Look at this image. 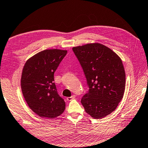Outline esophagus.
<instances>
[{
	"mask_svg": "<svg viewBox=\"0 0 148 148\" xmlns=\"http://www.w3.org/2000/svg\"><path fill=\"white\" fill-rule=\"evenodd\" d=\"M75 98H76V96H75V95H72V97H68V98H67V100H68V101H72V99H74Z\"/></svg>",
	"mask_w": 148,
	"mask_h": 148,
	"instance_id": "esophagus-1",
	"label": "esophagus"
}]
</instances>
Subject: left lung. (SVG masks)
Returning a JSON list of instances; mask_svg holds the SVG:
<instances>
[{
	"label": "left lung",
	"instance_id": "left-lung-1",
	"mask_svg": "<svg viewBox=\"0 0 148 148\" xmlns=\"http://www.w3.org/2000/svg\"><path fill=\"white\" fill-rule=\"evenodd\" d=\"M86 76L88 92L81 99L85 111L102 119L116 109L123 97L125 72L117 54L101 43L74 47Z\"/></svg>",
	"mask_w": 148,
	"mask_h": 148
}]
</instances>
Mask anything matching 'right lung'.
Here are the masks:
<instances>
[{
  "mask_svg": "<svg viewBox=\"0 0 148 148\" xmlns=\"http://www.w3.org/2000/svg\"><path fill=\"white\" fill-rule=\"evenodd\" d=\"M66 53V50L45 49L25 64L21 79L23 95L30 109L41 117L53 119L65 110V102L54 83V72Z\"/></svg>",
  "mask_w": 148,
  "mask_h": 148,
  "instance_id": "1",
  "label": "right lung"
}]
</instances>
